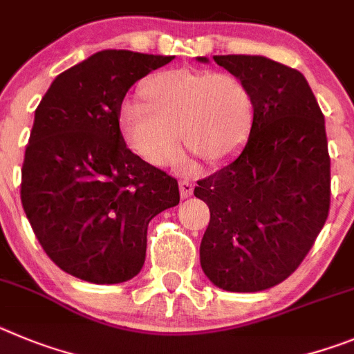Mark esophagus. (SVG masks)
Instances as JSON below:
<instances>
[{
  "label": "esophagus",
  "instance_id": "1",
  "mask_svg": "<svg viewBox=\"0 0 354 354\" xmlns=\"http://www.w3.org/2000/svg\"><path fill=\"white\" fill-rule=\"evenodd\" d=\"M178 187H180V196H181V199H187V197L192 196V192H194V185L190 183V181L181 180L180 183H178Z\"/></svg>",
  "mask_w": 354,
  "mask_h": 354
}]
</instances>
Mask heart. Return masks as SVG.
<instances>
[{"label":"heart","mask_w":354,"mask_h":354,"mask_svg":"<svg viewBox=\"0 0 354 354\" xmlns=\"http://www.w3.org/2000/svg\"><path fill=\"white\" fill-rule=\"evenodd\" d=\"M139 102H125L118 125L125 145L149 164L165 167L181 145L209 164L243 145L254 120L247 82L231 72L165 70L146 79Z\"/></svg>","instance_id":"1"}]
</instances>
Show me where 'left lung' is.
Segmentation results:
<instances>
[{
  "label": "left lung",
  "instance_id": "8db88e82",
  "mask_svg": "<svg viewBox=\"0 0 354 354\" xmlns=\"http://www.w3.org/2000/svg\"><path fill=\"white\" fill-rule=\"evenodd\" d=\"M213 59L247 82L254 120L240 153L194 189L209 208L201 268L224 291H263L300 266L326 222L324 116L298 70L250 54Z\"/></svg>",
  "mask_w": 354,
  "mask_h": 354
}]
</instances>
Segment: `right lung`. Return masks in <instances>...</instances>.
Instances as JSON below:
<instances>
[{
	"label": "right lung",
	"instance_id": "right-lung-1",
	"mask_svg": "<svg viewBox=\"0 0 354 354\" xmlns=\"http://www.w3.org/2000/svg\"><path fill=\"white\" fill-rule=\"evenodd\" d=\"M174 56L106 49L54 79L35 111L21 201L56 266L91 284L141 272L149 221L178 181L127 148L118 113L132 84Z\"/></svg>",
	"mask_w": 354,
	"mask_h": 354
}]
</instances>
